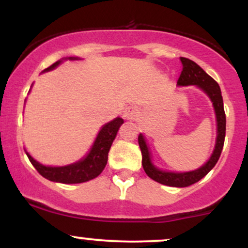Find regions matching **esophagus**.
<instances>
[{
  "label": "esophagus",
  "instance_id": "obj_1",
  "mask_svg": "<svg viewBox=\"0 0 248 248\" xmlns=\"http://www.w3.org/2000/svg\"><path fill=\"white\" fill-rule=\"evenodd\" d=\"M138 116H139V112L136 110L135 107H127L126 109H124V118L126 119V120L134 121L138 119Z\"/></svg>",
  "mask_w": 248,
  "mask_h": 248
}]
</instances>
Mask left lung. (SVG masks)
Masks as SVG:
<instances>
[{"mask_svg":"<svg viewBox=\"0 0 248 248\" xmlns=\"http://www.w3.org/2000/svg\"><path fill=\"white\" fill-rule=\"evenodd\" d=\"M179 59H181L183 70H182L181 76L178 78L177 86L198 87L209 96V99L212 102L213 109H215L216 128H217L216 133H217V135H216V143L211 156L203 166L195 170L184 172L169 171V170H163L155 166V163L153 162L149 146L147 143L146 136L142 133L139 135V146H140L142 153V166H143L144 171L150 178L168 186L186 187L201 181L204 176L207 175V172L211 171L212 168L218 162L224 147L225 133H226V116H225L224 112V102L220 87L216 80H213L205 71L191 59L184 58V57H181Z\"/></svg>","mask_w":248,"mask_h":248,"instance_id":"left-lung-1","label":"left lung"}]
</instances>
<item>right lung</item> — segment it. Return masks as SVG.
I'll use <instances>...</instances> for the list:
<instances>
[{
	"instance_id": "obj_1",
	"label": "right lung",
	"mask_w": 248,
	"mask_h": 248,
	"mask_svg": "<svg viewBox=\"0 0 248 248\" xmlns=\"http://www.w3.org/2000/svg\"><path fill=\"white\" fill-rule=\"evenodd\" d=\"M80 59L81 58H78V57H65V58L59 59L55 64L51 65L50 67L45 69L42 73L55 70L64 61H80ZM31 87H32V85H31ZM122 124H124V119L120 118V116L105 124L100 128L99 133L96 134L95 140L86 155L79 161L66 164V166H45V164L39 163L38 161L35 160L27 152V149H24L25 154L29 157L32 166L36 168L37 171L41 173L44 178L64 184L84 183V182L98 177L102 172V170L105 169L108 160V153H109L113 141H114L116 134L119 132V128L121 127Z\"/></svg>"
}]
</instances>
